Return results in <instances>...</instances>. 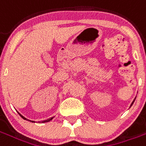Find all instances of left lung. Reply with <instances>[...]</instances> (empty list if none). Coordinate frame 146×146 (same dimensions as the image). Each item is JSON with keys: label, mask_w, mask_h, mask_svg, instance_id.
Returning <instances> with one entry per match:
<instances>
[{"label": "left lung", "mask_w": 146, "mask_h": 146, "mask_svg": "<svg viewBox=\"0 0 146 146\" xmlns=\"http://www.w3.org/2000/svg\"><path fill=\"white\" fill-rule=\"evenodd\" d=\"M135 99H134V101L132 102V103H131V106L132 105H133V103H134V102H135Z\"/></svg>", "instance_id": "left-lung-1"}]
</instances>
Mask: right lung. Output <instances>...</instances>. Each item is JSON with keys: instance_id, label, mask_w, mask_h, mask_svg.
I'll use <instances>...</instances> for the list:
<instances>
[{"instance_id": "1", "label": "right lung", "mask_w": 146, "mask_h": 146, "mask_svg": "<svg viewBox=\"0 0 146 146\" xmlns=\"http://www.w3.org/2000/svg\"><path fill=\"white\" fill-rule=\"evenodd\" d=\"M19 115H20L21 116H22V117H23V118L24 119H27V120H29V119H27V118H25V117H24V116H22V115H21L20 113H19ZM53 119V117H51V118H50V119H47V120H44V121H43V123H45V122H48V121H50V120H51V119ZM30 121H31V120H30ZM32 122H34V121H32Z\"/></svg>"}]
</instances>
